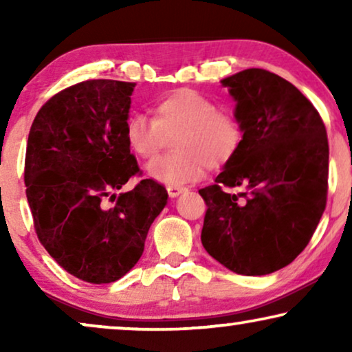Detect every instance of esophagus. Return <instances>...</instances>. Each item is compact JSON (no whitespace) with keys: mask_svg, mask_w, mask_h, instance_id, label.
Returning a JSON list of instances; mask_svg holds the SVG:
<instances>
[{"mask_svg":"<svg viewBox=\"0 0 352 352\" xmlns=\"http://www.w3.org/2000/svg\"><path fill=\"white\" fill-rule=\"evenodd\" d=\"M168 195L171 197V199H176V197H179L182 192H186L187 189L186 187H181V186H168Z\"/></svg>","mask_w":352,"mask_h":352,"instance_id":"1","label":"esophagus"}]
</instances>
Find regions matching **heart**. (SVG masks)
Wrapping results in <instances>:
<instances>
[{"mask_svg":"<svg viewBox=\"0 0 352 352\" xmlns=\"http://www.w3.org/2000/svg\"><path fill=\"white\" fill-rule=\"evenodd\" d=\"M153 118L131 113L124 123V139L134 155L151 160L160 151L165 136L173 138V155L148 163L146 171L153 181L182 186L204 176L206 166L226 165L240 146V126L230 115L218 112L213 100L194 89H176L157 99Z\"/></svg>","mask_w":352,"mask_h":352,"instance_id":"b5f03b06","label":"heart"}]
</instances>
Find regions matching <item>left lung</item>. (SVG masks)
<instances>
[{
    "mask_svg": "<svg viewBox=\"0 0 352 352\" xmlns=\"http://www.w3.org/2000/svg\"><path fill=\"white\" fill-rule=\"evenodd\" d=\"M221 85L235 100L242 139L214 184L199 190L208 206L201 245L229 271L266 276L290 264L319 224L329 141L314 105L282 76L247 69Z\"/></svg>",
    "mask_w": 352,
    "mask_h": 352,
    "instance_id": "left-lung-1",
    "label": "left lung"
}]
</instances>
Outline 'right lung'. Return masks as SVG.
Listing matches in <instances>:
<instances>
[{"label":"right lung","instance_id":"1","mask_svg":"<svg viewBox=\"0 0 352 352\" xmlns=\"http://www.w3.org/2000/svg\"><path fill=\"white\" fill-rule=\"evenodd\" d=\"M134 83L88 80L47 100L30 128L25 187L38 239L60 267L89 283H110L142 256L168 192L142 179L124 139ZM110 196L116 205L104 207Z\"/></svg>","mask_w":352,"mask_h":352}]
</instances>
